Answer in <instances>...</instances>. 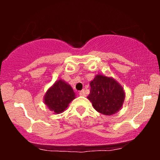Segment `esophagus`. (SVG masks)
<instances>
[{"mask_svg":"<svg viewBox=\"0 0 160 160\" xmlns=\"http://www.w3.org/2000/svg\"><path fill=\"white\" fill-rule=\"evenodd\" d=\"M80 96H86V92L84 90H82L80 92Z\"/></svg>","mask_w":160,"mask_h":160,"instance_id":"34e87169","label":"esophagus"}]
</instances>
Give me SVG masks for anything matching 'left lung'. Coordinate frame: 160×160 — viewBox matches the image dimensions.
<instances>
[{"label": "left lung", "instance_id": "left-lung-1", "mask_svg": "<svg viewBox=\"0 0 160 160\" xmlns=\"http://www.w3.org/2000/svg\"><path fill=\"white\" fill-rule=\"evenodd\" d=\"M89 85L90 92L87 98L99 113L111 116L122 108L126 94L123 87L114 78L98 74Z\"/></svg>", "mask_w": 160, "mask_h": 160}]
</instances>
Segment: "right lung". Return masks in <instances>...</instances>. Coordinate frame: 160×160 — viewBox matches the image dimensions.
Returning a JSON list of instances; mask_svg holds the SVG:
<instances>
[{"mask_svg": "<svg viewBox=\"0 0 160 160\" xmlns=\"http://www.w3.org/2000/svg\"><path fill=\"white\" fill-rule=\"evenodd\" d=\"M75 97V92L65 80H56L46 92L43 102L51 111L58 114L67 109Z\"/></svg>", "mask_w": 160, "mask_h": 160, "instance_id": "add662e5", "label": "right lung"}]
</instances>
